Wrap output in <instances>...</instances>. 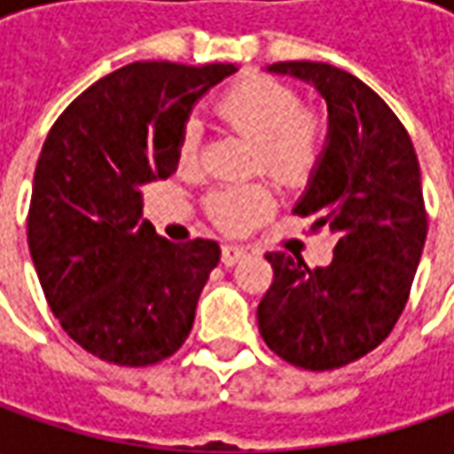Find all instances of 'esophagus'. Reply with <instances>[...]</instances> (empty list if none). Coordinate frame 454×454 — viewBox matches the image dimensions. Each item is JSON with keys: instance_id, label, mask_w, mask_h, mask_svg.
I'll use <instances>...</instances> for the list:
<instances>
[{"instance_id": "34e87169", "label": "esophagus", "mask_w": 454, "mask_h": 454, "mask_svg": "<svg viewBox=\"0 0 454 454\" xmlns=\"http://www.w3.org/2000/svg\"><path fill=\"white\" fill-rule=\"evenodd\" d=\"M245 257V247H239V245H224L222 247V262L227 265V268H232L235 262H239Z\"/></svg>"}]
</instances>
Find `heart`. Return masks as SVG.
<instances>
[{"instance_id": "b5f03b06", "label": "heart", "mask_w": 454, "mask_h": 454, "mask_svg": "<svg viewBox=\"0 0 454 454\" xmlns=\"http://www.w3.org/2000/svg\"><path fill=\"white\" fill-rule=\"evenodd\" d=\"M219 118L254 141L253 168H265L280 182H303L321 164L328 121L321 111L303 106L295 88L270 75H245L219 93ZM200 126L189 121L176 144L182 171L200 161ZM207 215L227 232H245L275 209L270 184H232L209 192L204 200Z\"/></svg>"}]
</instances>
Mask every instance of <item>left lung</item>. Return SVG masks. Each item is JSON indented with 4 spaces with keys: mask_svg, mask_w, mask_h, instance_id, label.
Wrapping results in <instances>:
<instances>
[{
    "mask_svg": "<svg viewBox=\"0 0 454 454\" xmlns=\"http://www.w3.org/2000/svg\"><path fill=\"white\" fill-rule=\"evenodd\" d=\"M268 70L310 82L328 103V146L293 212L339 239L331 265L313 270L298 254H265L272 283L257 325L293 366L340 369L374 351L407 305L427 237L419 161L402 121L351 73L308 60Z\"/></svg>",
    "mask_w": 454,
    "mask_h": 454,
    "instance_id": "1",
    "label": "left lung"
}]
</instances>
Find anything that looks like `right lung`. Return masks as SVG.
Instances as JSON below:
<instances>
[{
  "label": "right lung",
  "mask_w": 454,
  "mask_h": 454,
  "mask_svg": "<svg viewBox=\"0 0 454 454\" xmlns=\"http://www.w3.org/2000/svg\"><path fill=\"white\" fill-rule=\"evenodd\" d=\"M237 65L131 62L80 93L47 133L27 242L50 310L88 354L151 366L182 348L215 239L168 242L141 222V189L176 171L194 103Z\"/></svg>",
  "instance_id": "add662e5"
}]
</instances>
